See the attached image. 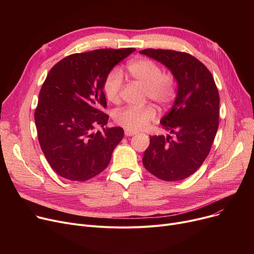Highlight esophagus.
I'll return each mask as SVG.
<instances>
[{
    "mask_svg": "<svg viewBox=\"0 0 254 254\" xmlns=\"http://www.w3.org/2000/svg\"><path fill=\"white\" fill-rule=\"evenodd\" d=\"M125 135L127 137H129V136H134L136 135V131H132V130H128V129H126L125 130Z\"/></svg>",
    "mask_w": 254,
    "mask_h": 254,
    "instance_id": "34e87169",
    "label": "esophagus"
}]
</instances>
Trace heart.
I'll return each mask as SVG.
<instances>
[{"label": "heart", "mask_w": 254, "mask_h": 254, "mask_svg": "<svg viewBox=\"0 0 254 254\" xmlns=\"http://www.w3.org/2000/svg\"><path fill=\"white\" fill-rule=\"evenodd\" d=\"M127 71L132 79L145 86L144 97L146 100L153 101L161 108H167L175 101L177 96L176 78L170 72H164L156 62L146 58L137 59L127 64ZM123 88V72L114 68L104 79V95L109 102L118 103ZM155 116V109L151 105L127 106L115 111L114 120L126 129L137 131L147 127Z\"/></svg>", "instance_id": "obj_1"}]
</instances>
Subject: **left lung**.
Wrapping results in <instances>:
<instances>
[{
    "mask_svg": "<svg viewBox=\"0 0 254 254\" xmlns=\"http://www.w3.org/2000/svg\"><path fill=\"white\" fill-rule=\"evenodd\" d=\"M140 53L164 64L178 82L174 105L161 120L174 137L150 136L143 165L162 180H183L202 166L216 136L217 86L207 66L188 52L147 48Z\"/></svg>",
    "mask_w": 254,
    "mask_h": 254,
    "instance_id": "left-lung-1",
    "label": "left lung"
}]
</instances>
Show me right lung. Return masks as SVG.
<instances>
[{
	"label": "right lung",
	"instance_id": "1",
	"mask_svg": "<svg viewBox=\"0 0 254 254\" xmlns=\"http://www.w3.org/2000/svg\"><path fill=\"white\" fill-rule=\"evenodd\" d=\"M135 48L74 53L52 66L35 110L38 140L47 162L71 181H85L109 165L124 138L119 127H106L109 116L103 82L115 64ZM97 126L103 131L93 132Z\"/></svg>",
	"mask_w": 254,
	"mask_h": 254
}]
</instances>
